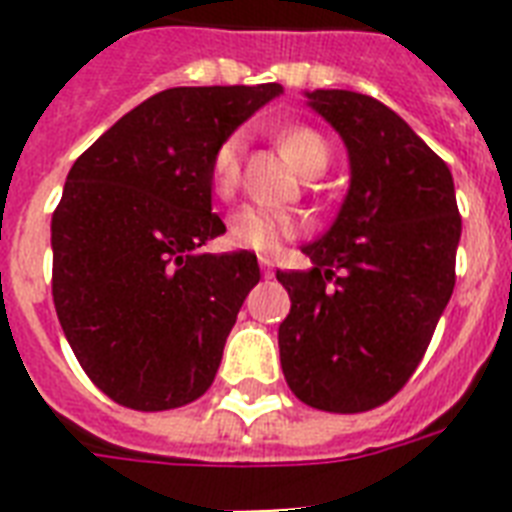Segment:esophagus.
Masks as SVG:
<instances>
[{"label": "esophagus", "instance_id": "34e87169", "mask_svg": "<svg viewBox=\"0 0 512 512\" xmlns=\"http://www.w3.org/2000/svg\"><path fill=\"white\" fill-rule=\"evenodd\" d=\"M260 268H263V276H273V260H268V257H260Z\"/></svg>", "mask_w": 512, "mask_h": 512}]
</instances>
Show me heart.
Wrapping results in <instances>:
<instances>
[{
    "mask_svg": "<svg viewBox=\"0 0 512 512\" xmlns=\"http://www.w3.org/2000/svg\"><path fill=\"white\" fill-rule=\"evenodd\" d=\"M279 140L289 162L305 175L319 170L324 172V167L329 164V143L311 127H303V124L284 127L279 132ZM241 154H244V132H231L212 154L209 180L220 196H228L239 183ZM297 231H300L297 217L284 212V209H276L271 204H244L233 212L228 236L236 247L271 255L284 241L295 239Z\"/></svg>",
    "mask_w": 512,
    "mask_h": 512,
    "instance_id": "obj_1",
    "label": "heart"
}]
</instances>
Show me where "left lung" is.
<instances>
[{
    "instance_id": "8db88e82",
    "label": "left lung",
    "mask_w": 512,
    "mask_h": 512,
    "mask_svg": "<svg viewBox=\"0 0 512 512\" xmlns=\"http://www.w3.org/2000/svg\"><path fill=\"white\" fill-rule=\"evenodd\" d=\"M348 148L350 188L335 223L305 244L311 271H276L292 308L281 369L303 404L369 412L404 388L454 289L462 217L452 172L380 100L305 92Z\"/></svg>"
}]
</instances>
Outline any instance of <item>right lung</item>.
Wrapping results in <instances>:
<instances>
[{"mask_svg": "<svg viewBox=\"0 0 512 512\" xmlns=\"http://www.w3.org/2000/svg\"><path fill=\"white\" fill-rule=\"evenodd\" d=\"M281 84L172 87L143 100L74 162L52 212V300L79 364L108 398L164 412L207 393L252 252L199 255L225 233L212 154Z\"/></svg>", "mask_w": 512, "mask_h": 512, "instance_id": "right-lung-1", "label": "right lung"}]
</instances>
